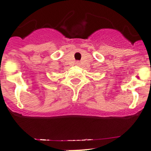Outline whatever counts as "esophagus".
<instances>
[{"label":"esophagus","instance_id":"34e87169","mask_svg":"<svg viewBox=\"0 0 151 151\" xmlns=\"http://www.w3.org/2000/svg\"><path fill=\"white\" fill-rule=\"evenodd\" d=\"M77 65H79V62H77Z\"/></svg>","mask_w":151,"mask_h":151}]
</instances>
